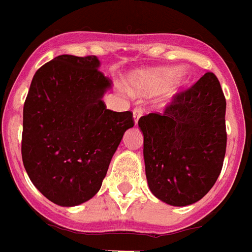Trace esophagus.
<instances>
[{
  "label": "esophagus",
  "mask_w": 252,
  "mask_h": 252,
  "mask_svg": "<svg viewBox=\"0 0 252 252\" xmlns=\"http://www.w3.org/2000/svg\"><path fill=\"white\" fill-rule=\"evenodd\" d=\"M142 114H144V110H142V108H134V110H133V123H134V126H137L138 119L142 116Z\"/></svg>",
  "instance_id": "obj_1"
}]
</instances>
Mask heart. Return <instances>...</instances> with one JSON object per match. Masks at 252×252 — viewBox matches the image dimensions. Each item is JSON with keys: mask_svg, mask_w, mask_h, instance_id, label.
Returning <instances> with one entry per match:
<instances>
[{"mask_svg": "<svg viewBox=\"0 0 252 252\" xmlns=\"http://www.w3.org/2000/svg\"><path fill=\"white\" fill-rule=\"evenodd\" d=\"M176 74L177 69L171 67L138 71L128 77V89L137 95H153L165 90L164 98L169 101L188 83L185 73H180L177 77Z\"/></svg>", "mask_w": 252, "mask_h": 252, "instance_id": "b5f03b06", "label": "heart"}]
</instances>
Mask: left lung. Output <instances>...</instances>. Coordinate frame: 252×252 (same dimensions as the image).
Here are the masks:
<instances>
[{"instance_id":"left-lung-1","label":"left lung","mask_w":252,"mask_h":252,"mask_svg":"<svg viewBox=\"0 0 252 252\" xmlns=\"http://www.w3.org/2000/svg\"><path fill=\"white\" fill-rule=\"evenodd\" d=\"M226 102L212 72L173 97L164 114L138 120L147 185L161 202L184 207L206 195L225 157Z\"/></svg>"}]
</instances>
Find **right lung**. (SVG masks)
Segmentation results:
<instances>
[{
	"instance_id": "obj_1",
	"label": "right lung",
	"mask_w": 252,
	"mask_h": 252,
	"mask_svg": "<svg viewBox=\"0 0 252 252\" xmlns=\"http://www.w3.org/2000/svg\"><path fill=\"white\" fill-rule=\"evenodd\" d=\"M97 57H55L34 73L23 108L22 158L44 197L73 207L101 189L132 112L106 108L111 81Z\"/></svg>"
}]
</instances>
